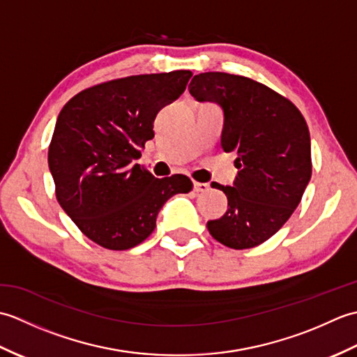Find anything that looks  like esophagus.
Instances as JSON below:
<instances>
[{"mask_svg":"<svg viewBox=\"0 0 357 357\" xmlns=\"http://www.w3.org/2000/svg\"><path fill=\"white\" fill-rule=\"evenodd\" d=\"M193 188L196 193H206L210 190V185L208 184H204V183H195Z\"/></svg>","mask_w":357,"mask_h":357,"instance_id":"obj_1","label":"esophagus"}]
</instances>
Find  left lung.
Returning <instances> with one entry per match:
<instances>
[{
	"instance_id": "1",
	"label": "left lung",
	"mask_w": 357,
	"mask_h": 357,
	"mask_svg": "<svg viewBox=\"0 0 357 357\" xmlns=\"http://www.w3.org/2000/svg\"><path fill=\"white\" fill-rule=\"evenodd\" d=\"M188 90L196 101L221 105V146L238 153L234 184H211L225 193L229 210L207 229L225 247L259 245L288 221L312 178L305 119L287 98L239 75H195Z\"/></svg>"
}]
</instances>
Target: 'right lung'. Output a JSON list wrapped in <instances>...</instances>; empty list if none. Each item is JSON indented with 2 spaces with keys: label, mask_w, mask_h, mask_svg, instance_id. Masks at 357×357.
I'll return each mask as SVG.
<instances>
[{
  "label": "right lung",
  "mask_w": 357,
  "mask_h": 357,
  "mask_svg": "<svg viewBox=\"0 0 357 357\" xmlns=\"http://www.w3.org/2000/svg\"><path fill=\"white\" fill-rule=\"evenodd\" d=\"M190 78V70H174L112 79L82 90L59 112L49 146L56 199L95 244H141L167 199L193 188L185 174L158 179L132 165L155 136L158 112L178 100Z\"/></svg>",
  "instance_id": "obj_1"
}]
</instances>
